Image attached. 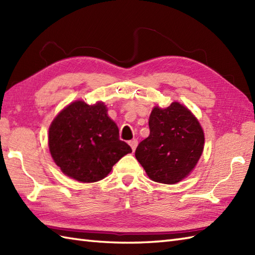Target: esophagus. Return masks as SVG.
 Returning a JSON list of instances; mask_svg holds the SVG:
<instances>
[{
	"label": "esophagus",
	"instance_id": "obj_1",
	"mask_svg": "<svg viewBox=\"0 0 255 255\" xmlns=\"http://www.w3.org/2000/svg\"><path fill=\"white\" fill-rule=\"evenodd\" d=\"M137 144H138V141L136 139H132V140H130V141H129V145H130L131 147V149H132V151H134L136 150V147H137Z\"/></svg>",
	"mask_w": 255,
	"mask_h": 255
}]
</instances>
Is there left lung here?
Here are the masks:
<instances>
[{
    "label": "left lung",
    "mask_w": 255,
    "mask_h": 255,
    "mask_svg": "<svg viewBox=\"0 0 255 255\" xmlns=\"http://www.w3.org/2000/svg\"><path fill=\"white\" fill-rule=\"evenodd\" d=\"M150 134L136 149V159L151 180L175 184L193 171L204 150V131L192 112L177 102L155 106L149 117Z\"/></svg>",
    "instance_id": "1"
}]
</instances>
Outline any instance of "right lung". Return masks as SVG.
Masks as SVG:
<instances>
[{
	"label": "right lung",
	"instance_id": "add662e5",
	"mask_svg": "<svg viewBox=\"0 0 255 255\" xmlns=\"http://www.w3.org/2000/svg\"><path fill=\"white\" fill-rule=\"evenodd\" d=\"M53 161L69 177L97 182L112 171L131 148L119 139L117 125L107 116L104 103L75 101L58 114L49 127Z\"/></svg>",
	"mask_w": 255,
	"mask_h": 255
}]
</instances>
